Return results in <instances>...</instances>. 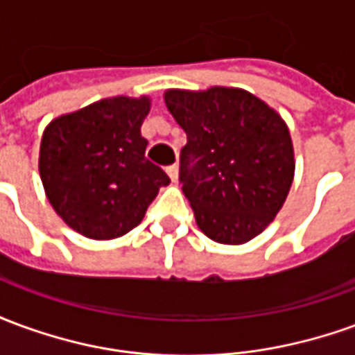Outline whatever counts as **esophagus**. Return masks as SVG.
<instances>
[{"mask_svg": "<svg viewBox=\"0 0 355 355\" xmlns=\"http://www.w3.org/2000/svg\"><path fill=\"white\" fill-rule=\"evenodd\" d=\"M167 175H169L173 182H177V178H178V165H177V163H173V165H169V167H167Z\"/></svg>", "mask_w": 355, "mask_h": 355, "instance_id": "34e87169", "label": "esophagus"}]
</instances>
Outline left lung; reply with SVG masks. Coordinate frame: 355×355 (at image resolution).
Segmentation results:
<instances>
[{
	"label": "left lung",
	"instance_id": "obj_1",
	"mask_svg": "<svg viewBox=\"0 0 355 355\" xmlns=\"http://www.w3.org/2000/svg\"><path fill=\"white\" fill-rule=\"evenodd\" d=\"M165 104L188 139L178 180L200 230L216 243H247L274 220L293 184L287 125L241 89H173Z\"/></svg>",
	"mask_w": 355,
	"mask_h": 355
}]
</instances>
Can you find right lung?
Segmentation results:
<instances>
[{"label": "right lung", "instance_id": "add662e5", "mask_svg": "<svg viewBox=\"0 0 355 355\" xmlns=\"http://www.w3.org/2000/svg\"><path fill=\"white\" fill-rule=\"evenodd\" d=\"M150 101L114 96L94 102L45 129L40 175L51 205L70 228L114 239L137 228L171 178L148 162L140 125Z\"/></svg>", "mask_w": 355, "mask_h": 355}]
</instances>
